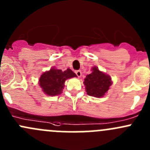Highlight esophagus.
Listing matches in <instances>:
<instances>
[{
	"mask_svg": "<svg viewBox=\"0 0 150 150\" xmlns=\"http://www.w3.org/2000/svg\"><path fill=\"white\" fill-rule=\"evenodd\" d=\"M75 73H76L77 76H78V78H80V77H81V75H82V72H81V70H77V71H75Z\"/></svg>",
	"mask_w": 150,
	"mask_h": 150,
	"instance_id": "1",
	"label": "esophagus"
}]
</instances>
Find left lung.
Returning <instances> with one entry per match:
<instances>
[{
  "mask_svg": "<svg viewBox=\"0 0 150 150\" xmlns=\"http://www.w3.org/2000/svg\"><path fill=\"white\" fill-rule=\"evenodd\" d=\"M91 73L86 75L83 84L89 96L96 98L103 97L112 84L110 75L99 70L97 67L91 68Z\"/></svg>",
  "mask_w": 150,
  "mask_h": 150,
  "instance_id": "obj_1",
  "label": "left lung"
}]
</instances>
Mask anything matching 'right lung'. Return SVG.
I'll return each mask as SVG.
<instances>
[{"mask_svg":"<svg viewBox=\"0 0 150 150\" xmlns=\"http://www.w3.org/2000/svg\"><path fill=\"white\" fill-rule=\"evenodd\" d=\"M75 77H77L76 74L69 68L62 71L53 67L40 75L38 84L47 96H57L62 93L66 80Z\"/></svg>","mask_w":150,"mask_h":150,"instance_id":"obj_1","label":"right lung"}]
</instances>
